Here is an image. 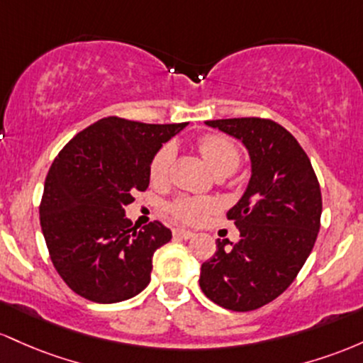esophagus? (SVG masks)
Here are the masks:
<instances>
[{
	"label": "esophagus",
	"mask_w": 363,
	"mask_h": 363,
	"mask_svg": "<svg viewBox=\"0 0 363 363\" xmlns=\"http://www.w3.org/2000/svg\"><path fill=\"white\" fill-rule=\"evenodd\" d=\"M173 235L178 236V238L189 240V238H192L195 233H194V231H190V230H185V228H177V230L173 231Z\"/></svg>",
	"instance_id": "34e87169"
}]
</instances>
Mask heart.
<instances>
[{"instance_id":"heart-1","label":"heart","mask_w":363,"mask_h":363,"mask_svg":"<svg viewBox=\"0 0 363 363\" xmlns=\"http://www.w3.org/2000/svg\"><path fill=\"white\" fill-rule=\"evenodd\" d=\"M199 149H201L203 160H206L209 168L214 173L219 171H233L240 164V152L236 145L230 138L221 135H206L199 140ZM171 160H173V147L171 145H162L157 150L156 156L150 161V180L162 182L168 174ZM216 209V202L211 199L202 197H183L177 202L171 203L169 211L178 221L183 223H199Z\"/></svg>"}]
</instances>
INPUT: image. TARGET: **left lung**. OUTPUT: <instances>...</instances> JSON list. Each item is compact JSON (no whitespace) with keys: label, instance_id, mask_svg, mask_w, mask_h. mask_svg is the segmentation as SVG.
Masks as SVG:
<instances>
[{"label":"left lung","instance_id":"1","mask_svg":"<svg viewBox=\"0 0 363 363\" xmlns=\"http://www.w3.org/2000/svg\"><path fill=\"white\" fill-rule=\"evenodd\" d=\"M206 125L245 145L252 173L226 214L238 228V242H216L199 283L219 307L255 311L278 298L311 255L320 228V186L302 145L276 121L230 118Z\"/></svg>","mask_w":363,"mask_h":363}]
</instances>
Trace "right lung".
Returning a JSON list of instances; mask_svg holds the SVG:
<instances>
[{
  "instance_id": "add662e5",
  "label": "right lung",
  "mask_w": 363,
  "mask_h": 363,
  "mask_svg": "<svg viewBox=\"0 0 363 363\" xmlns=\"http://www.w3.org/2000/svg\"><path fill=\"white\" fill-rule=\"evenodd\" d=\"M189 123L149 125L109 116L77 133L52 161L40 228L52 266L77 295L97 303L132 298L150 281L152 257L171 240L162 223L132 226L125 207L144 192L150 161Z\"/></svg>"
}]
</instances>
